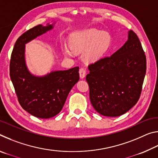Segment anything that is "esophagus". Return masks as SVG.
<instances>
[{"instance_id": "esophagus-1", "label": "esophagus", "mask_w": 158, "mask_h": 158, "mask_svg": "<svg viewBox=\"0 0 158 158\" xmlns=\"http://www.w3.org/2000/svg\"><path fill=\"white\" fill-rule=\"evenodd\" d=\"M85 76V69L81 68L79 69V77L81 79H84Z\"/></svg>"}]
</instances>
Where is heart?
I'll return each mask as SVG.
<instances>
[{
	"mask_svg": "<svg viewBox=\"0 0 158 158\" xmlns=\"http://www.w3.org/2000/svg\"><path fill=\"white\" fill-rule=\"evenodd\" d=\"M111 37L106 32L96 29L81 31L74 35L70 41L71 47L65 45L63 52L66 56H74L75 52L87 49L85 58L88 61H95L106 52L111 45Z\"/></svg>",
	"mask_w": 158,
	"mask_h": 158,
	"instance_id": "b5f03b06",
	"label": "heart"
}]
</instances>
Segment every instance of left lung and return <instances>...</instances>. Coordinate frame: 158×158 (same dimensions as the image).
<instances>
[{"instance_id":"obj_1","label":"left lung","mask_w":158,"mask_h":158,"mask_svg":"<svg viewBox=\"0 0 158 158\" xmlns=\"http://www.w3.org/2000/svg\"><path fill=\"white\" fill-rule=\"evenodd\" d=\"M89 69L85 79L96 111L109 117L126 113L139 99L146 71L145 53L137 34L130 31L123 46L90 64Z\"/></svg>"}]
</instances>
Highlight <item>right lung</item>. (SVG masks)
I'll return each instance as SVG.
<instances>
[{
	"instance_id": "right-lung-1",
	"label": "right lung",
	"mask_w": 158,
	"mask_h": 158,
	"mask_svg": "<svg viewBox=\"0 0 158 158\" xmlns=\"http://www.w3.org/2000/svg\"><path fill=\"white\" fill-rule=\"evenodd\" d=\"M53 26L40 24L21 35L15 42L10 63V78L19 102L24 110L40 118H50L59 113L79 79V67L53 71L43 77H36L28 71L25 44L52 29Z\"/></svg>"
}]
</instances>
